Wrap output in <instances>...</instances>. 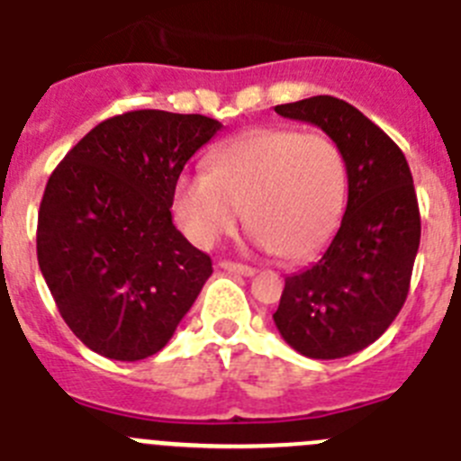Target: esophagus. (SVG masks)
I'll return each mask as SVG.
<instances>
[{"mask_svg": "<svg viewBox=\"0 0 461 461\" xmlns=\"http://www.w3.org/2000/svg\"><path fill=\"white\" fill-rule=\"evenodd\" d=\"M219 267L226 269V272L242 274V276H253V274H256V269L253 267H249V265H242V263H233V260H221V263H219Z\"/></svg>", "mask_w": 461, "mask_h": 461, "instance_id": "1", "label": "esophagus"}]
</instances>
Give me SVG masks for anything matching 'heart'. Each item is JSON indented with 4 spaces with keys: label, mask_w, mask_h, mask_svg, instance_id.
<instances>
[{
    "label": "heart",
    "mask_w": 461,
    "mask_h": 461,
    "mask_svg": "<svg viewBox=\"0 0 461 461\" xmlns=\"http://www.w3.org/2000/svg\"><path fill=\"white\" fill-rule=\"evenodd\" d=\"M348 198V164L333 139L293 128H256L223 143L208 173L183 176L173 210L185 233L214 247L242 221L253 242L306 260L336 233Z\"/></svg>",
    "instance_id": "b5f03b06"
}]
</instances>
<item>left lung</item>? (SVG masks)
Here are the masks:
<instances>
[{
	"label": "left lung",
	"instance_id": "obj_1",
	"mask_svg": "<svg viewBox=\"0 0 461 461\" xmlns=\"http://www.w3.org/2000/svg\"><path fill=\"white\" fill-rule=\"evenodd\" d=\"M318 125L348 164V208L327 251L285 278L274 324L308 358H343L398 318L420 244V212L404 153L357 107L333 95L276 104Z\"/></svg>",
	"mask_w": 461,
	"mask_h": 461
}]
</instances>
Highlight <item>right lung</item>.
<instances>
[{
  "mask_svg": "<svg viewBox=\"0 0 461 461\" xmlns=\"http://www.w3.org/2000/svg\"><path fill=\"white\" fill-rule=\"evenodd\" d=\"M219 128L201 113H121L50 176L38 265L70 331L100 357L158 354L212 274L208 253L173 226L171 205L185 164Z\"/></svg>",
  "mask_w": 461,
  "mask_h": 461,
  "instance_id": "obj_1",
  "label": "right lung"
}]
</instances>
